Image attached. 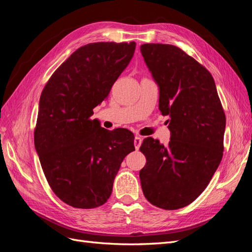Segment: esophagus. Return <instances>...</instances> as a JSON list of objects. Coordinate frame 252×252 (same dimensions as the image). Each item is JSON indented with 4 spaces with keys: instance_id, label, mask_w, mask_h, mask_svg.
I'll list each match as a JSON object with an SVG mask.
<instances>
[{
    "instance_id": "obj_1",
    "label": "esophagus",
    "mask_w": 252,
    "mask_h": 252,
    "mask_svg": "<svg viewBox=\"0 0 252 252\" xmlns=\"http://www.w3.org/2000/svg\"><path fill=\"white\" fill-rule=\"evenodd\" d=\"M142 142H143L142 136H140V135H135V138H134L133 143H134V147H135V149H136V150H138V149L140 148V146L142 145Z\"/></svg>"
}]
</instances>
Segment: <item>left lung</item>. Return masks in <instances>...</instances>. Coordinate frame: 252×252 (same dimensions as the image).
I'll return each mask as SVG.
<instances>
[{
	"mask_svg": "<svg viewBox=\"0 0 252 252\" xmlns=\"http://www.w3.org/2000/svg\"><path fill=\"white\" fill-rule=\"evenodd\" d=\"M141 52L159 90L158 109L169 116L167 146L146 138L140 150L145 197L174 210L192 203L220 163L226 117L210 72L177 46L143 44Z\"/></svg>",
	"mask_w": 252,
	"mask_h": 252,
	"instance_id": "left-lung-1",
	"label": "left lung"
}]
</instances>
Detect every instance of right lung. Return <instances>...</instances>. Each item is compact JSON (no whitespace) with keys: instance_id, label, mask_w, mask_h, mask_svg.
I'll use <instances>...</instances> for the list:
<instances>
[{"instance_id":"add662e5","label":"right lung","mask_w":252,"mask_h":252,"mask_svg":"<svg viewBox=\"0 0 252 252\" xmlns=\"http://www.w3.org/2000/svg\"><path fill=\"white\" fill-rule=\"evenodd\" d=\"M134 50V42L84 45L53 72L42 91L35 150L52 191L74 208L107 202L121 163L134 150L131 131L107 130L90 119Z\"/></svg>"}]
</instances>
